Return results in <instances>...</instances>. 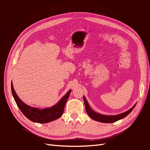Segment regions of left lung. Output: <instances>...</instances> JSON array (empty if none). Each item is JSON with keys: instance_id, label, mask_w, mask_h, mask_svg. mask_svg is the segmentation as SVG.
Segmentation results:
<instances>
[{"instance_id": "obj_1", "label": "left lung", "mask_w": 150, "mask_h": 150, "mask_svg": "<svg viewBox=\"0 0 150 150\" xmlns=\"http://www.w3.org/2000/svg\"><path fill=\"white\" fill-rule=\"evenodd\" d=\"M84 102L85 104V107H86V112H87L88 115L89 116L92 118L93 120L98 121V122H104V123H112V122H116L118 120H120L122 118H124L126 116H128L129 113L132 111V110L134 108L136 104L134 105L130 108L129 110L126 111L124 112L121 113V114L119 115H104L102 114H99V113H98L94 111L91 107L89 106V104L86 100V98L84 96Z\"/></svg>"}]
</instances>
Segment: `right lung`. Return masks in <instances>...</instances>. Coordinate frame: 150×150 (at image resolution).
<instances>
[{
	"mask_svg": "<svg viewBox=\"0 0 150 150\" xmlns=\"http://www.w3.org/2000/svg\"><path fill=\"white\" fill-rule=\"evenodd\" d=\"M11 90L17 105L23 115L31 121L38 123H47L59 118L64 111L66 103L71 92V90H69L60 101L54 106L40 109L30 106L22 101L17 96L12 83H11Z\"/></svg>",
	"mask_w": 150,
	"mask_h": 150,
	"instance_id": "add662e5",
	"label": "right lung"
}]
</instances>
